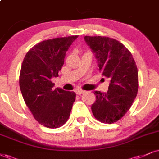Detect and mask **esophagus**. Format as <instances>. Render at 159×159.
I'll return each instance as SVG.
<instances>
[{
    "instance_id": "obj_1",
    "label": "esophagus",
    "mask_w": 159,
    "mask_h": 159,
    "mask_svg": "<svg viewBox=\"0 0 159 159\" xmlns=\"http://www.w3.org/2000/svg\"><path fill=\"white\" fill-rule=\"evenodd\" d=\"M75 92H76V93L77 95H81V94H83V93H85V91H83V90L77 89V90H76Z\"/></svg>"
}]
</instances>
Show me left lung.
Here are the masks:
<instances>
[{"instance_id":"8db88e82","label":"left lung","mask_w":159,"mask_h":159,"mask_svg":"<svg viewBox=\"0 0 159 159\" xmlns=\"http://www.w3.org/2000/svg\"><path fill=\"white\" fill-rule=\"evenodd\" d=\"M86 44L97 60L102 75L109 80L108 91H94L97 99L91 105L95 118L112 124L127 112L138 92V70L131 53L115 39L85 36Z\"/></svg>"}]
</instances>
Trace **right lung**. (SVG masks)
<instances>
[{"label": "right lung", "mask_w": 159, "mask_h": 159, "mask_svg": "<svg viewBox=\"0 0 159 159\" xmlns=\"http://www.w3.org/2000/svg\"><path fill=\"white\" fill-rule=\"evenodd\" d=\"M78 38H57L42 41L25 54L20 74L23 99L40 124L48 128L61 127L67 121L76 99L73 91L53 89L52 77H57L66 52Z\"/></svg>", "instance_id": "right-lung-1"}]
</instances>
